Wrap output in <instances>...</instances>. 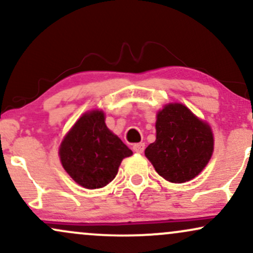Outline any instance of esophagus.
<instances>
[{
	"mask_svg": "<svg viewBox=\"0 0 253 253\" xmlns=\"http://www.w3.org/2000/svg\"><path fill=\"white\" fill-rule=\"evenodd\" d=\"M145 150V144L144 143H138L133 145V151L136 153H143Z\"/></svg>",
	"mask_w": 253,
	"mask_h": 253,
	"instance_id": "esophagus-1",
	"label": "esophagus"
}]
</instances>
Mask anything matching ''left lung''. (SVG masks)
<instances>
[{"label":"left lung","instance_id":"8db88e82","mask_svg":"<svg viewBox=\"0 0 253 253\" xmlns=\"http://www.w3.org/2000/svg\"><path fill=\"white\" fill-rule=\"evenodd\" d=\"M156 130V141L145 156L167 181H190L210 162L214 145L211 127L183 104L165 106L157 114Z\"/></svg>","mask_w":253,"mask_h":253}]
</instances>
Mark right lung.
I'll list each match as a JSON object with an SVG mask.
<instances>
[{
	"label": "right lung",
	"mask_w": 253,
	"mask_h": 253,
	"mask_svg": "<svg viewBox=\"0 0 253 253\" xmlns=\"http://www.w3.org/2000/svg\"><path fill=\"white\" fill-rule=\"evenodd\" d=\"M132 151L104 124V114L94 110L78 119L59 149L64 169L86 189H98L117 176L119 165Z\"/></svg>",
	"instance_id": "add662e5"
}]
</instances>
